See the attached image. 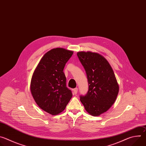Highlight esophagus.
<instances>
[{"label": "esophagus", "instance_id": "obj_1", "mask_svg": "<svg viewBox=\"0 0 146 146\" xmlns=\"http://www.w3.org/2000/svg\"><path fill=\"white\" fill-rule=\"evenodd\" d=\"M73 94H74V95H76L77 93V91H78V88H76L73 89Z\"/></svg>", "mask_w": 146, "mask_h": 146}]
</instances>
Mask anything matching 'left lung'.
Returning <instances> with one entry per match:
<instances>
[{
	"label": "left lung",
	"instance_id": "obj_1",
	"mask_svg": "<svg viewBox=\"0 0 146 146\" xmlns=\"http://www.w3.org/2000/svg\"><path fill=\"white\" fill-rule=\"evenodd\" d=\"M77 55L88 82V91L80 96V101L90 114L99 116L111 107L118 95L119 86L115 74L106 59L99 54L81 51Z\"/></svg>",
	"mask_w": 146,
	"mask_h": 146
}]
</instances>
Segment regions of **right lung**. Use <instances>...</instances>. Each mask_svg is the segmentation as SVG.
Returning a JSON list of instances; mask_svg holds the SVG:
<instances>
[{"instance_id": "add662e5", "label": "right lung", "mask_w": 146, "mask_h": 146, "mask_svg": "<svg viewBox=\"0 0 146 146\" xmlns=\"http://www.w3.org/2000/svg\"><path fill=\"white\" fill-rule=\"evenodd\" d=\"M73 54L63 48L51 50L41 59L33 74L32 96L38 107L50 114L63 111L72 97L63 70Z\"/></svg>"}]
</instances>
